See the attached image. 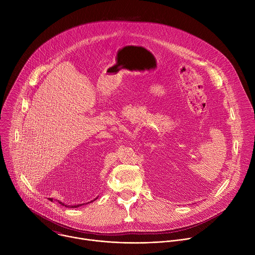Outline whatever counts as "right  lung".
<instances>
[{
  "instance_id": "right-lung-1",
  "label": "right lung",
  "mask_w": 255,
  "mask_h": 255,
  "mask_svg": "<svg viewBox=\"0 0 255 255\" xmlns=\"http://www.w3.org/2000/svg\"><path fill=\"white\" fill-rule=\"evenodd\" d=\"M51 202H52V199H49ZM59 204H61L62 206H64V204H62L61 202H59ZM82 205H84V204H81V205H78V206H72V207H70V208H78V207H80V206H82ZM66 207V206H65Z\"/></svg>"
}]
</instances>
